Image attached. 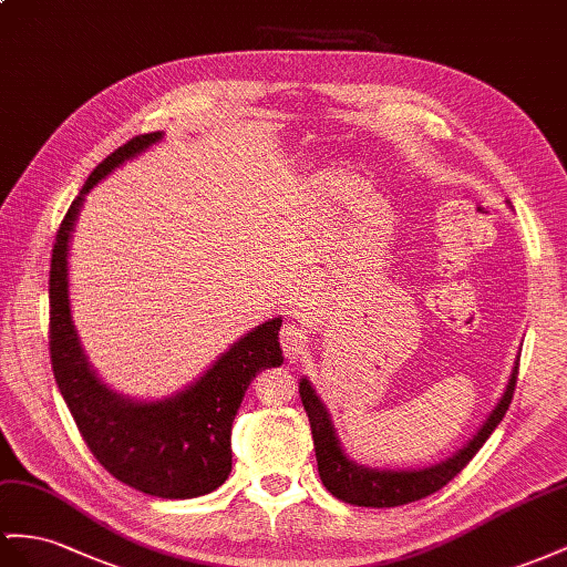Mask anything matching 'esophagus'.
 <instances>
[{
  "label": "esophagus",
  "mask_w": 567,
  "mask_h": 567,
  "mask_svg": "<svg viewBox=\"0 0 567 567\" xmlns=\"http://www.w3.org/2000/svg\"><path fill=\"white\" fill-rule=\"evenodd\" d=\"M280 344H282L287 359H299L303 352H307V347H309L307 330L299 328V326H289L287 323L280 330Z\"/></svg>",
  "instance_id": "1"
}]
</instances>
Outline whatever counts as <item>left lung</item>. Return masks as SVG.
Segmentation results:
<instances>
[{
  "label": "left lung",
  "instance_id": "1",
  "mask_svg": "<svg viewBox=\"0 0 567 567\" xmlns=\"http://www.w3.org/2000/svg\"><path fill=\"white\" fill-rule=\"evenodd\" d=\"M517 369L519 367L515 361V369L511 373V381L505 385L503 398L498 400L496 408H493L482 429L476 431L474 439L462 450H457L453 457L443 460L441 464H433V467L414 470V472L371 470L347 457L344 450L340 447L336 429H332L326 404L316 395L311 383L307 379H301L299 395H301L303 410L309 414L316 460H318V474H321L323 486L336 498L350 505H361V507H395V505H408L431 496V493L443 488L450 478H455L464 467H467L470 460L478 453V447L488 441L493 429L503 422V416L513 402Z\"/></svg>",
  "mask_w": 567,
  "mask_h": 567
}]
</instances>
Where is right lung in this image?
Instances as JSON below:
<instances>
[{"label": "right lung", "mask_w": 567, "mask_h": 567, "mask_svg": "<svg viewBox=\"0 0 567 567\" xmlns=\"http://www.w3.org/2000/svg\"><path fill=\"white\" fill-rule=\"evenodd\" d=\"M159 138V132L141 134L110 153L85 179L56 229L50 264V359L85 445L114 478L157 498H196L223 486L231 472V422L256 373L282 364V321L272 318L246 332L174 398L136 402L97 379L83 354L69 303V237L83 196Z\"/></svg>", "instance_id": "right-lung-1"}]
</instances>
